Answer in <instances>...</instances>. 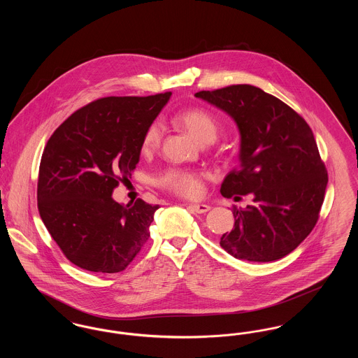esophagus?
Segmentation results:
<instances>
[{
	"instance_id": "esophagus-1",
	"label": "esophagus",
	"mask_w": 358,
	"mask_h": 358,
	"mask_svg": "<svg viewBox=\"0 0 358 358\" xmlns=\"http://www.w3.org/2000/svg\"><path fill=\"white\" fill-rule=\"evenodd\" d=\"M189 208L196 213H206L210 209V206L206 204H190Z\"/></svg>"
}]
</instances>
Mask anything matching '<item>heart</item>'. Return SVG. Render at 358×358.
I'll return each instance as SVG.
<instances>
[{
	"mask_svg": "<svg viewBox=\"0 0 358 358\" xmlns=\"http://www.w3.org/2000/svg\"><path fill=\"white\" fill-rule=\"evenodd\" d=\"M178 123L201 143L213 142L217 136L220 124L217 118L206 108L192 107L177 117ZM162 136V127L158 120L152 122L142 138V149H155ZM203 173L181 168L166 169L158 177L159 187L182 197H199L203 192Z\"/></svg>",
	"mask_w": 358,
	"mask_h": 358,
	"instance_id": "1",
	"label": "heart"
}]
</instances>
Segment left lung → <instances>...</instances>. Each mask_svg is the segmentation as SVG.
<instances>
[{"label":"left lung","instance_id":"left-lung-1","mask_svg":"<svg viewBox=\"0 0 358 358\" xmlns=\"http://www.w3.org/2000/svg\"><path fill=\"white\" fill-rule=\"evenodd\" d=\"M231 115L240 131V166L222 181V196L251 194L234 209L235 227L220 238L229 255L273 262L294 251L320 217L327 171L306 120L286 103L250 85L194 94ZM238 194V196H235Z\"/></svg>","mask_w":358,"mask_h":358}]
</instances>
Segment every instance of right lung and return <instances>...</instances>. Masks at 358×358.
I'll return each mask as SVG.
<instances>
[{
	"label": "right lung",
	"instance_id": "obj_1",
	"mask_svg": "<svg viewBox=\"0 0 358 358\" xmlns=\"http://www.w3.org/2000/svg\"><path fill=\"white\" fill-rule=\"evenodd\" d=\"M171 92L107 96L64 120L47 142L37 182L41 220L62 252L91 273L123 271L150 238L158 205H122L113 190L136 169L148 126Z\"/></svg>",
	"mask_w": 358,
	"mask_h": 358
}]
</instances>
